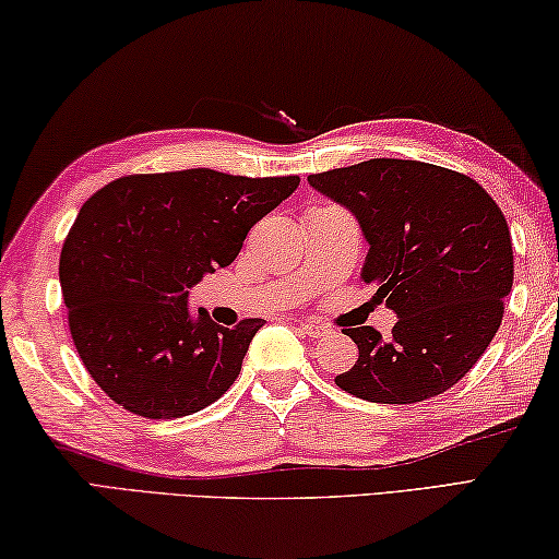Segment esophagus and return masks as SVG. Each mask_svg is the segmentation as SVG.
<instances>
[{"mask_svg": "<svg viewBox=\"0 0 559 559\" xmlns=\"http://www.w3.org/2000/svg\"><path fill=\"white\" fill-rule=\"evenodd\" d=\"M300 331H304L308 338H323V335L331 333V328L316 321H300Z\"/></svg>", "mask_w": 559, "mask_h": 559, "instance_id": "esophagus-1", "label": "esophagus"}]
</instances>
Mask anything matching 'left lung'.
<instances>
[{
    "instance_id": "1",
    "label": "left lung",
    "mask_w": 559,
    "mask_h": 559,
    "mask_svg": "<svg viewBox=\"0 0 559 559\" xmlns=\"http://www.w3.org/2000/svg\"><path fill=\"white\" fill-rule=\"evenodd\" d=\"M308 183L356 216L368 241L360 278L397 316L345 328L356 366L335 385L370 403H420L471 370L502 323L512 290V241L498 203L450 168L370 158L311 174Z\"/></svg>"
}]
</instances>
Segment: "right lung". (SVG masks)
<instances>
[{
  "mask_svg": "<svg viewBox=\"0 0 559 559\" xmlns=\"http://www.w3.org/2000/svg\"><path fill=\"white\" fill-rule=\"evenodd\" d=\"M298 183L186 168L123 176L84 203L59 281L79 358L114 403L181 418L234 385L263 321L218 325L206 308L191 311L189 290L234 263L248 231Z\"/></svg>",
  "mask_w": 559,
  "mask_h": 559,
  "instance_id": "obj_1",
  "label": "right lung"
}]
</instances>
